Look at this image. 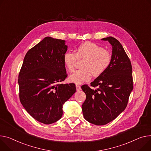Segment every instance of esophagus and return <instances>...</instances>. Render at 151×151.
Returning a JSON list of instances; mask_svg holds the SVG:
<instances>
[{
  "label": "esophagus",
  "mask_w": 151,
  "mask_h": 151,
  "mask_svg": "<svg viewBox=\"0 0 151 151\" xmlns=\"http://www.w3.org/2000/svg\"><path fill=\"white\" fill-rule=\"evenodd\" d=\"M76 90L77 91H80V90H81V86H79V85H76Z\"/></svg>",
  "instance_id": "34e87169"
}]
</instances>
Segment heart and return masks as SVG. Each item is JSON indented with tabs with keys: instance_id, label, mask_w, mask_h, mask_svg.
I'll return each mask as SVG.
<instances>
[{
	"instance_id": "heart-1",
	"label": "heart",
	"mask_w": 151,
	"mask_h": 151,
	"mask_svg": "<svg viewBox=\"0 0 151 151\" xmlns=\"http://www.w3.org/2000/svg\"><path fill=\"white\" fill-rule=\"evenodd\" d=\"M86 58L81 68L69 76L70 82L80 84L88 82L91 75L98 76L103 73L112 61V55L103 48L92 42H86L78 47L75 53L66 52L63 56L65 67L69 71H73L76 59Z\"/></svg>"
}]
</instances>
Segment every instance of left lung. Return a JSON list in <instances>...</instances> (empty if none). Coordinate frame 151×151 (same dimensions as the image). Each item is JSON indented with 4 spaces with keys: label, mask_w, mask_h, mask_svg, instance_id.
<instances>
[{
    "label": "left lung",
    "mask_w": 151,
    "mask_h": 151,
    "mask_svg": "<svg viewBox=\"0 0 151 151\" xmlns=\"http://www.w3.org/2000/svg\"><path fill=\"white\" fill-rule=\"evenodd\" d=\"M112 47V61L106 71L81 88L86 95L82 105L84 118L89 123L105 125L113 121L126 109L133 90L132 65L124 50L117 39L109 36L101 39Z\"/></svg>",
    "instance_id": "8db88e82"
}]
</instances>
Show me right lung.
Segmentation results:
<instances>
[{"instance_id":"right-lung-1","label":"right lung","mask_w":151,"mask_h":151,"mask_svg":"<svg viewBox=\"0 0 151 151\" xmlns=\"http://www.w3.org/2000/svg\"><path fill=\"white\" fill-rule=\"evenodd\" d=\"M67 47L65 40L45 37L28 50L19 75L22 105L45 124L62 117L64 104L76 92L75 84L61 83L67 76L63 61Z\"/></svg>"}]
</instances>
